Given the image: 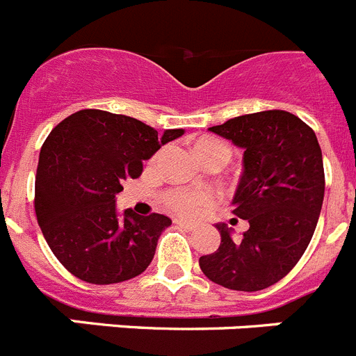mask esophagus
I'll return each instance as SVG.
<instances>
[{"label":"esophagus","mask_w":356,"mask_h":356,"mask_svg":"<svg viewBox=\"0 0 356 356\" xmlns=\"http://www.w3.org/2000/svg\"><path fill=\"white\" fill-rule=\"evenodd\" d=\"M175 225L181 226V228H187V229H196L197 228L196 222H191V221H187V219H181V217H176Z\"/></svg>","instance_id":"1"}]
</instances>
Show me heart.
<instances>
[{"label":"heart","mask_w":356,"mask_h":356,"mask_svg":"<svg viewBox=\"0 0 356 356\" xmlns=\"http://www.w3.org/2000/svg\"><path fill=\"white\" fill-rule=\"evenodd\" d=\"M194 153L200 160L205 163L210 162H228L229 159V147L222 140L216 137H201L194 143ZM159 155L155 156V160ZM165 203L176 210L178 213L184 216H197L205 209L212 205V197L209 194H194L187 191H175L165 196Z\"/></svg>","instance_id":"obj_1"}]
</instances>
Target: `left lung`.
<instances>
[{
  "instance_id": "1",
  "label": "left lung",
  "mask_w": 356,
  "mask_h": 356,
  "mask_svg": "<svg viewBox=\"0 0 356 356\" xmlns=\"http://www.w3.org/2000/svg\"><path fill=\"white\" fill-rule=\"evenodd\" d=\"M244 149L234 213L250 222L241 238L217 222L221 244L200 259L213 284L254 292L284 278L310 244L325 200L323 153L314 130L285 110L238 115L209 128Z\"/></svg>"
}]
</instances>
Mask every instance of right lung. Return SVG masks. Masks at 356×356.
<instances>
[{"label": "right lung", "instance_id": "add662e5", "mask_svg": "<svg viewBox=\"0 0 356 356\" xmlns=\"http://www.w3.org/2000/svg\"><path fill=\"white\" fill-rule=\"evenodd\" d=\"M184 135L105 110H80L58 122L40 147L35 176V213L53 254L87 284L127 282L146 271L156 242L171 219H119L115 196L122 181L139 178L143 162Z\"/></svg>", "mask_w": 356, "mask_h": 356}]
</instances>
